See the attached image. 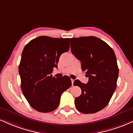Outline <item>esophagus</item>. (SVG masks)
<instances>
[{
    "label": "esophagus",
    "mask_w": 133,
    "mask_h": 133,
    "mask_svg": "<svg viewBox=\"0 0 133 133\" xmlns=\"http://www.w3.org/2000/svg\"><path fill=\"white\" fill-rule=\"evenodd\" d=\"M71 82H72V85H73L74 82V79H71Z\"/></svg>",
    "instance_id": "1"
}]
</instances>
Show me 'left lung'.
<instances>
[{"label": "left lung", "instance_id": "8db88e82", "mask_svg": "<svg viewBox=\"0 0 133 133\" xmlns=\"http://www.w3.org/2000/svg\"><path fill=\"white\" fill-rule=\"evenodd\" d=\"M71 48L89 77L87 84L79 80L74 82V85L82 90L81 95L75 98L76 108L84 114L98 112L108 105L116 88L119 69L115 52L95 36L71 38Z\"/></svg>", "mask_w": 133, "mask_h": 133}]
</instances>
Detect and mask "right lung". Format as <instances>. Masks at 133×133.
<instances>
[{
	"instance_id": "obj_1",
	"label": "right lung",
	"mask_w": 133,
	"mask_h": 133,
	"mask_svg": "<svg viewBox=\"0 0 133 133\" xmlns=\"http://www.w3.org/2000/svg\"><path fill=\"white\" fill-rule=\"evenodd\" d=\"M70 48L69 38L41 36L24 48L19 64L21 89L32 108L42 113L54 111L62 94L72 85L65 76L56 79L51 74L57 68L60 56Z\"/></svg>"
}]
</instances>
